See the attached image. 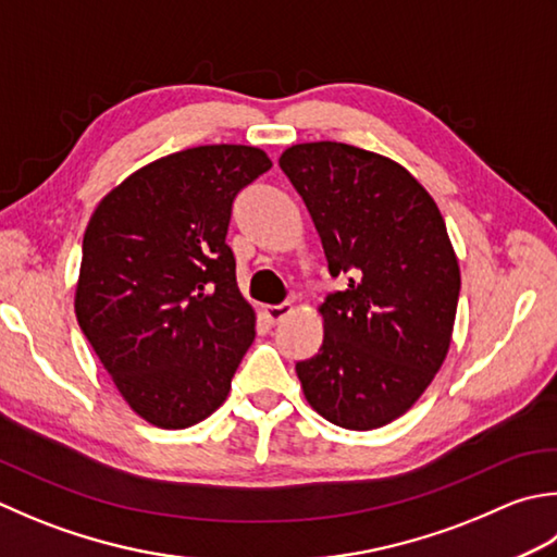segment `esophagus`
Listing matches in <instances>:
<instances>
[{"mask_svg": "<svg viewBox=\"0 0 557 557\" xmlns=\"http://www.w3.org/2000/svg\"><path fill=\"white\" fill-rule=\"evenodd\" d=\"M263 313H265L268 323L275 325L285 319L287 313H292V304H270V307H263Z\"/></svg>", "mask_w": 557, "mask_h": 557, "instance_id": "1", "label": "esophagus"}]
</instances>
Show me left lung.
Wrapping results in <instances>:
<instances>
[{
  "instance_id": "8db88e82",
  "label": "left lung",
  "mask_w": 557,
  "mask_h": 557,
  "mask_svg": "<svg viewBox=\"0 0 557 557\" xmlns=\"http://www.w3.org/2000/svg\"><path fill=\"white\" fill-rule=\"evenodd\" d=\"M280 169L347 287L319 307L323 345L297 362L304 398L345 430H376L408 412L451 345L459 258L437 202L394 159L343 141L282 151Z\"/></svg>"
}]
</instances>
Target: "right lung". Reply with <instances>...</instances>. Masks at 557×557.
I'll return each instance as SVG.
<instances>
[{"instance_id":"obj_1","label":"right lung","mask_w":557,"mask_h":557,"mask_svg":"<svg viewBox=\"0 0 557 557\" xmlns=\"http://www.w3.org/2000/svg\"><path fill=\"white\" fill-rule=\"evenodd\" d=\"M272 166L263 149L205 145L147 163L106 195L84 232L74 311L141 420L210 418L256 337L226 246L232 205Z\"/></svg>"}]
</instances>
